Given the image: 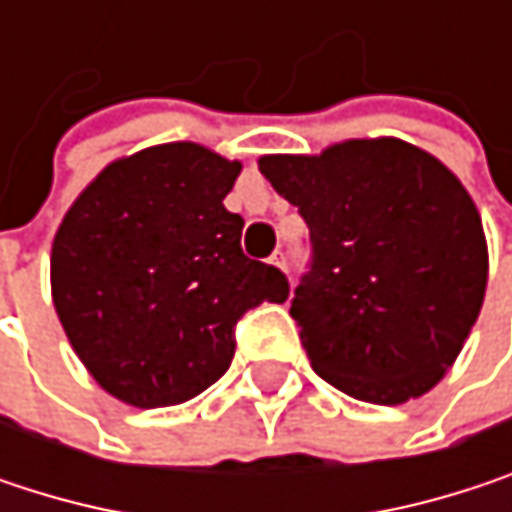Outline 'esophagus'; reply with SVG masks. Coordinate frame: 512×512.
<instances>
[{
    "label": "esophagus",
    "instance_id": "obj_1",
    "mask_svg": "<svg viewBox=\"0 0 512 512\" xmlns=\"http://www.w3.org/2000/svg\"><path fill=\"white\" fill-rule=\"evenodd\" d=\"M269 263L278 266V269H287V255H284V252H275V255L269 257Z\"/></svg>",
    "mask_w": 512,
    "mask_h": 512
}]
</instances>
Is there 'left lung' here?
<instances>
[{"instance_id":"8db88e82","label":"left lung","mask_w":512,"mask_h":512,"mask_svg":"<svg viewBox=\"0 0 512 512\" xmlns=\"http://www.w3.org/2000/svg\"><path fill=\"white\" fill-rule=\"evenodd\" d=\"M257 168L308 225L290 317L311 367L364 403L427 394L460 356L489 272L480 213L454 171L400 139L260 156Z\"/></svg>"}]
</instances>
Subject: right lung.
<instances>
[{"mask_svg": "<svg viewBox=\"0 0 512 512\" xmlns=\"http://www.w3.org/2000/svg\"><path fill=\"white\" fill-rule=\"evenodd\" d=\"M243 165L171 142L106 165L52 240L55 314L88 373L118 400L159 409L210 388L260 302H284L281 269L243 255L225 210Z\"/></svg>", "mask_w": 512, "mask_h": 512, "instance_id": "1", "label": "right lung"}]
</instances>
